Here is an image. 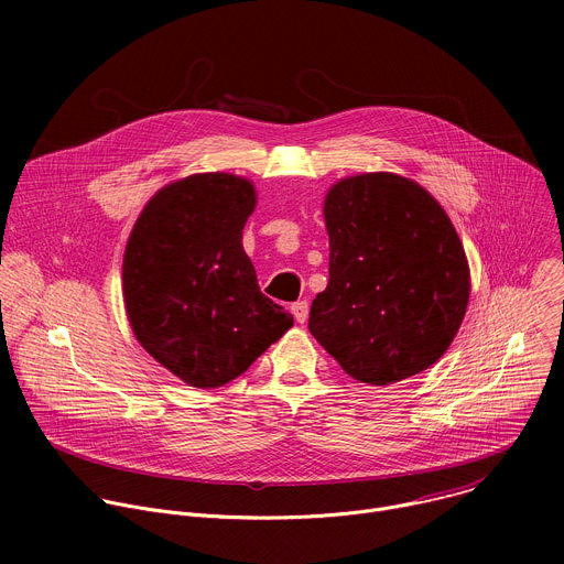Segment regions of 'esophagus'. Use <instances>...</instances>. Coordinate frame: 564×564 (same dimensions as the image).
Masks as SVG:
<instances>
[{"label":"esophagus","instance_id":"1","mask_svg":"<svg viewBox=\"0 0 564 564\" xmlns=\"http://www.w3.org/2000/svg\"><path fill=\"white\" fill-rule=\"evenodd\" d=\"M292 314H294V318L299 321V324H305L307 321V314H310V303L303 299V301H296V303H292Z\"/></svg>","mask_w":564,"mask_h":564}]
</instances>
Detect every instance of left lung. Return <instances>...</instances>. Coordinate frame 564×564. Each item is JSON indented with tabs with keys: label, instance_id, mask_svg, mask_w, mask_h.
Listing matches in <instances>:
<instances>
[{
	"label": "left lung",
	"instance_id": "8db88e82",
	"mask_svg": "<svg viewBox=\"0 0 564 564\" xmlns=\"http://www.w3.org/2000/svg\"><path fill=\"white\" fill-rule=\"evenodd\" d=\"M330 281L307 328L357 381L388 386L433 366L455 339L470 276L442 205L388 174L339 181L326 196Z\"/></svg>",
	"mask_w": 564,
	"mask_h": 564
}]
</instances>
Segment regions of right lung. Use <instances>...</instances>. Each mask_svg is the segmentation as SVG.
I'll return each instance as SVG.
<instances>
[{"label": "right lung", "instance_id": "right-lung-1", "mask_svg": "<svg viewBox=\"0 0 564 564\" xmlns=\"http://www.w3.org/2000/svg\"><path fill=\"white\" fill-rule=\"evenodd\" d=\"M254 205L250 181L194 174L160 189L129 236L122 290L133 335L194 388L243 375L294 324L259 290L240 243Z\"/></svg>", "mask_w": 564, "mask_h": 564}]
</instances>
